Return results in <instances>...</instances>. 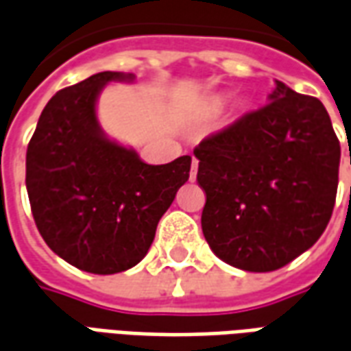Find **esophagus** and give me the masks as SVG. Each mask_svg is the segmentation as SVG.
<instances>
[{
  "label": "esophagus",
  "mask_w": 351,
  "mask_h": 351,
  "mask_svg": "<svg viewBox=\"0 0 351 351\" xmlns=\"http://www.w3.org/2000/svg\"><path fill=\"white\" fill-rule=\"evenodd\" d=\"M197 165L199 161L193 158V161H191V173H190V180H195L197 178Z\"/></svg>",
  "instance_id": "34e87169"
}]
</instances>
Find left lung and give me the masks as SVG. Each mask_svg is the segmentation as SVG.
Wrapping results in <instances>:
<instances>
[{
	"label": "left lung",
	"mask_w": 351,
	"mask_h": 351,
	"mask_svg": "<svg viewBox=\"0 0 351 351\" xmlns=\"http://www.w3.org/2000/svg\"><path fill=\"white\" fill-rule=\"evenodd\" d=\"M213 252L250 272L276 271L306 252L331 220L340 143L316 97L276 80L265 107L195 146Z\"/></svg>",
	"instance_id": "obj_1"
}]
</instances>
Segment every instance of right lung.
Instances as JSON below:
<instances>
[{
  "label": "right lung",
  "instance_id": "right-lung-1",
  "mask_svg": "<svg viewBox=\"0 0 351 351\" xmlns=\"http://www.w3.org/2000/svg\"><path fill=\"white\" fill-rule=\"evenodd\" d=\"M131 73L103 71L64 88L43 108L26 152L32 214L49 248L93 274L128 271L145 258L158 221L190 178L191 158L148 165L97 122V97Z\"/></svg>",
  "mask_w": 351,
  "mask_h": 351
}]
</instances>
